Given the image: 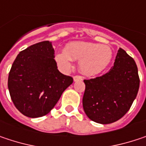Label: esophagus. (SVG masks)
<instances>
[{
	"label": "esophagus",
	"instance_id": "obj_1",
	"mask_svg": "<svg viewBox=\"0 0 146 146\" xmlns=\"http://www.w3.org/2000/svg\"><path fill=\"white\" fill-rule=\"evenodd\" d=\"M82 80H83V78H82L81 76L77 75V76H74V77H73V81H74V82H77V81H82Z\"/></svg>",
	"mask_w": 146,
	"mask_h": 146
}]
</instances>
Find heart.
<instances>
[{
	"mask_svg": "<svg viewBox=\"0 0 146 146\" xmlns=\"http://www.w3.org/2000/svg\"><path fill=\"white\" fill-rule=\"evenodd\" d=\"M56 61L64 69L72 66V60L79 61L81 73L86 76H95L103 72L112 58L111 48L104 44L77 41L68 43L63 52L56 54Z\"/></svg>",
	"mask_w": 146,
	"mask_h": 146,
	"instance_id": "b5f03b06",
	"label": "heart"
}]
</instances>
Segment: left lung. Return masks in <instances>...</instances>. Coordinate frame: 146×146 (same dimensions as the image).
Wrapping results in <instances>:
<instances>
[{
  "instance_id": "8db88e82",
  "label": "left lung",
  "mask_w": 146,
  "mask_h": 146,
  "mask_svg": "<svg viewBox=\"0 0 146 146\" xmlns=\"http://www.w3.org/2000/svg\"><path fill=\"white\" fill-rule=\"evenodd\" d=\"M84 82V110L91 120L103 125L119 120L129 111L139 87L136 63L122 48L108 73Z\"/></svg>"
}]
</instances>
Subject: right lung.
Instances as JSON below:
<instances>
[{
  "label": "right lung",
  "instance_id": "1",
  "mask_svg": "<svg viewBox=\"0 0 146 146\" xmlns=\"http://www.w3.org/2000/svg\"><path fill=\"white\" fill-rule=\"evenodd\" d=\"M52 42L28 46L16 58L8 76V89L16 108L30 118L47 114L73 78L61 73L54 60Z\"/></svg>",
  "mask_w": 146,
  "mask_h": 146
}]
</instances>
